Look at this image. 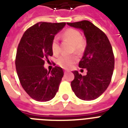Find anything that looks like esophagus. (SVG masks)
I'll return each instance as SVG.
<instances>
[{"instance_id": "obj_1", "label": "esophagus", "mask_w": 128, "mask_h": 128, "mask_svg": "<svg viewBox=\"0 0 128 128\" xmlns=\"http://www.w3.org/2000/svg\"><path fill=\"white\" fill-rule=\"evenodd\" d=\"M68 71H66V70H64V74H67V73H68Z\"/></svg>"}]
</instances>
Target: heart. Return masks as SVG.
Wrapping results in <instances>:
<instances>
[{
	"mask_svg": "<svg viewBox=\"0 0 128 128\" xmlns=\"http://www.w3.org/2000/svg\"><path fill=\"white\" fill-rule=\"evenodd\" d=\"M62 38L72 43V52L81 53L85 47V41L79 30L74 28H68L62 35ZM51 48L54 55H58L60 52L59 41L57 37H54L51 43ZM77 58L74 55H62L57 59V64L62 68L68 69L76 62Z\"/></svg>",
	"mask_w": 128,
	"mask_h": 128,
	"instance_id": "heart-1",
	"label": "heart"
}]
</instances>
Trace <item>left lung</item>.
I'll list each match as a JSON object with an SVG mask.
<instances>
[{"mask_svg": "<svg viewBox=\"0 0 128 128\" xmlns=\"http://www.w3.org/2000/svg\"><path fill=\"white\" fill-rule=\"evenodd\" d=\"M82 29L86 38V48L79 62V67L86 68L82 76L74 71L71 87L75 95L82 100H93L100 96L111 82L114 68V55L107 36L91 22L82 20L67 23Z\"/></svg>", "mask_w": 128, "mask_h": 128, "instance_id": "left-lung-1", "label": "left lung"}]
</instances>
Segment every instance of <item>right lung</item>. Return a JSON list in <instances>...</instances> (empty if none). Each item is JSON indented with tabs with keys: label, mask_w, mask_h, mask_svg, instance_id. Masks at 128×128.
Here are the masks:
<instances>
[{
	"label": "right lung",
	"mask_w": 128,
	"mask_h": 128,
	"mask_svg": "<svg viewBox=\"0 0 128 128\" xmlns=\"http://www.w3.org/2000/svg\"><path fill=\"white\" fill-rule=\"evenodd\" d=\"M66 22H40L25 31L17 48L15 65L23 89L32 99L47 102L55 96L64 72L55 66L51 72L44 67L53 55L51 43Z\"/></svg>",
	"instance_id": "add662e5"
}]
</instances>
